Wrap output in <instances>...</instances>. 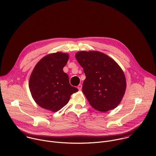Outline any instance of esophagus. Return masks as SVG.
Here are the masks:
<instances>
[{"mask_svg": "<svg viewBox=\"0 0 156 156\" xmlns=\"http://www.w3.org/2000/svg\"><path fill=\"white\" fill-rule=\"evenodd\" d=\"M82 84H79V85L77 86V88H78L79 90H81V89H82Z\"/></svg>", "mask_w": 156, "mask_h": 156, "instance_id": "34e87169", "label": "esophagus"}]
</instances>
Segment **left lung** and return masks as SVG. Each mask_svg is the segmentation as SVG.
Segmentation results:
<instances>
[{
    "mask_svg": "<svg viewBox=\"0 0 156 156\" xmlns=\"http://www.w3.org/2000/svg\"><path fill=\"white\" fill-rule=\"evenodd\" d=\"M76 58L85 74L82 92L90 105L103 112L116 108L126 89L125 75L116 62L97 51H80Z\"/></svg>",
    "mask_w": 156,
    "mask_h": 156,
    "instance_id": "8db88e82",
    "label": "left lung"
}]
</instances>
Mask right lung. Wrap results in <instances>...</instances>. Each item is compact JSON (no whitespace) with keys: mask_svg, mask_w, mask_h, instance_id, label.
I'll return each instance as SVG.
<instances>
[{"mask_svg":"<svg viewBox=\"0 0 156 156\" xmlns=\"http://www.w3.org/2000/svg\"><path fill=\"white\" fill-rule=\"evenodd\" d=\"M68 58V54L57 52L45 56L36 65L29 87L33 98L41 107L57 112L78 91L70 85L68 75L63 70Z\"/></svg>","mask_w":156,"mask_h":156,"instance_id":"right-lung-1","label":"right lung"}]
</instances>
